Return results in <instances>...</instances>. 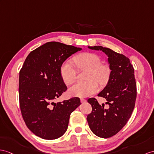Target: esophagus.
Instances as JSON below:
<instances>
[{"instance_id": "1", "label": "esophagus", "mask_w": 154, "mask_h": 154, "mask_svg": "<svg viewBox=\"0 0 154 154\" xmlns=\"http://www.w3.org/2000/svg\"><path fill=\"white\" fill-rule=\"evenodd\" d=\"M85 101H86V100H85V99H84V98H81V99H80V102H81L82 103H85Z\"/></svg>"}]
</instances>
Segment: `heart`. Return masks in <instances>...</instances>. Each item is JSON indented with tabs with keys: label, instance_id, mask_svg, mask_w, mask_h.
<instances>
[{
	"label": "heart",
	"instance_id": "obj_1",
	"mask_svg": "<svg viewBox=\"0 0 154 154\" xmlns=\"http://www.w3.org/2000/svg\"><path fill=\"white\" fill-rule=\"evenodd\" d=\"M74 61L78 68L88 69L86 82H78L69 89L71 96L86 97L94 94L99 90V84H104L109 76V69L102 64L99 56L94 53L85 52L74 57ZM60 74L63 81L66 85L72 84L76 78V70L72 63L66 61L60 68Z\"/></svg>",
	"mask_w": 154,
	"mask_h": 154
}]
</instances>
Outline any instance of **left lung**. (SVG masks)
Wrapping results in <instances>:
<instances>
[{
    "instance_id": "1",
    "label": "left lung",
    "mask_w": 154,
    "mask_h": 154,
    "mask_svg": "<svg viewBox=\"0 0 154 154\" xmlns=\"http://www.w3.org/2000/svg\"><path fill=\"white\" fill-rule=\"evenodd\" d=\"M89 49L101 50L108 57L111 70L105 88L98 94L105 98L108 109L100 105L95 98H90L92 111L88 115L89 127L95 135L110 138L117 134L130 118L135 105L137 86L134 69L130 60L124 55L103 46H88Z\"/></svg>"
}]
</instances>
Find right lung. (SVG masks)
I'll return each instance as SVG.
<instances>
[{
  "instance_id": "add662e5",
  "label": "right lung",
  "mask_w": 154,
  "mask_h": 154,
  "mask_svg": "<svg viewBox=\"0 0 154 154\" xmlns=\"http://www.w3.org/2000/svg\"><path fill=\"white\" fill-rule=\"evenodd\" d=\"M82 48L50 42L32 51L20 71L19 99L22 117L29 129L40 138L54 140L68 127L70 114L80 105L78 97L55 103L66 91L60 68Z\"/></svg>"
}]
</instances>
